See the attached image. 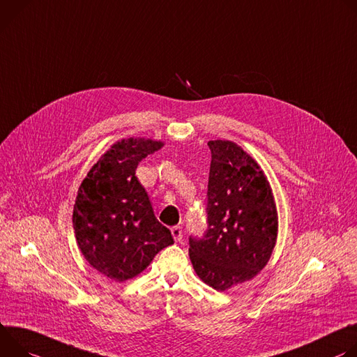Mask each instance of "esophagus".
<instances>
[{
	"mask_svg": "<svg viewBox=\"0 0 357 357\" xmlns=\"http://www.w3.org/2000/svg\"><path fill=\"white\" fill-rule=\"evenodd\" d=\"M172 235H173V238H174V241H181V238H183V229H181V227L180 225H174V227H172Z\"/></svg>",
	"mask_w": 357,
	"mask_h": 357,
	"instance_id": "1",
	"label": "esophagus"
}]
</instances>
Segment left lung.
Instances as JSON below:
<instances>
[{"mask_svg":"<svg viewBox=\"0 0 357 357\" xmlns=\"http://www.w3.org/2000/svg\"><path fill=\"white\" fill-rule=\"evenodd\" d=\"M208 147L207 229L202 236L190 235L188 252L200 280L225 291L266 265L278 217L269 183L254 158L227 140H211Z\"/></svg>","mask_w":357,"mask_h":357,"instance_id":"obj_1","label":"left lung"}]
</instances>
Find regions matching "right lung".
<instances>
[{"instance_id": "right-lung-1", "label": "right lung", "mask_w": 357, "mask_h": 357, "mask_svg": "<svg viewBox=\"0 0 357 357\" xmlns=\"http://www.w3.org/2000/svg\"><path fill=\"white\" fill-rule=\"evenodd\" d=\"M162 146L140 137L117 142L79 187L72 218L77 247L96 271L113 281L133 278L158 251L174 243L136 177L139 163Z\"/></svg>"}]
</instances>
